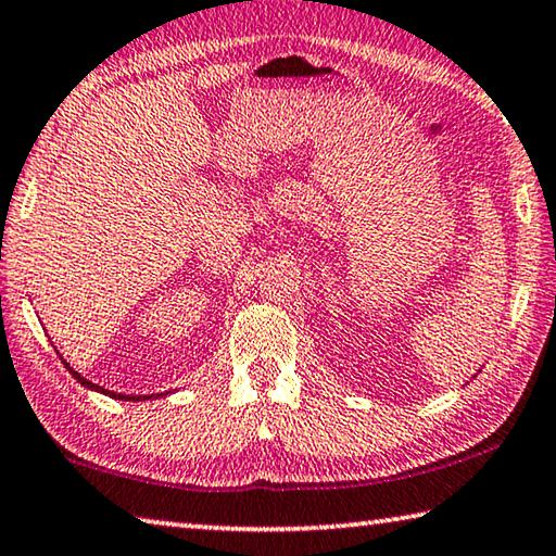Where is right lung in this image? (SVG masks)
I'll return each mask as SVG.
<instances>
[{
  "label": "right lung",
  "instance_id": "obj_1",
  "mask_svg": "<svg viewBox=\"0 0 556 556\" xmlns=\"http://www.w3.org/2000/svg\"><path fill=\"white\" fill-rule=\"evenodd\" d=\"M68 368V366H66ZM68 371H72V376L76 378V381L78 383H81V386H86V389H96V391H101V393H105V395H113V399H116V395H118V399H130V395H121V393H111V391H103L101 389V386H96V383H91V381H86V378L84 376H78L76 371H74V368H68ZM138 399H140V395H138ZM138 399H134V401H138Z\"/></svg>",
  "mask_w": 556,
  "mask_h": 556
}]
</instances>
